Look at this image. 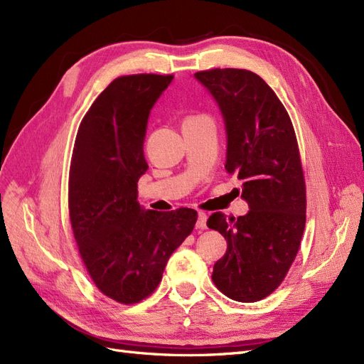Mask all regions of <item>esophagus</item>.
<instances>
[{
    "mask_svg": "<svg viewBox=\"0 0 364 364\" xmlns=\"http://www.w3.org/2000/svg\"><path fill=\"white\" fill-rule=\"evenodd\" d=\"M206 218L208 215L205 213L197 214V223H196L197 229H206Z\"/></svg>",
    "mask_w": 364,
    "mask_h": 364,
    "instance_id": "obj_1",
    "label": "esophagus"
}]
</instances>
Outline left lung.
Masks as SVG:
<instances>
[{
    "instance_id": "1",
    "label": "left lung",
    "mask_w": 364,
    "mask_h": 364,
    "mask_svg": "<svg viewBox=\"0 0 364 364\" xmlns=\"http://www.w3.org/2000/svg\"><path fill=\"white\" fill-rule=\"evenodd\" d=\"M223 114L228 135L225 168L243 182L250 211L214 213L208 228L228 241L214 264L215 287L238 302H257L284 281L301 246L306 191L289 112L255 73L214 68L196 73Z\"/></svg>"
}]
</instances>
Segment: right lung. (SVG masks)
<instances>
[{
	"mask_svg": "<svg viewBox=\"0 0 364 364\" xmlns=\"http://www.w3.org/2000/svg\"><path fill=\"white\" fill-rule=\"evenodd\" d=\"M173 75H121L95 98L77 130L68 208L80 258L95 287L132 305L156 290L171 253L197 222L191 208L142 209L138 179L149 168L150 109Z\"/></svg>",
	"mask_w": 364,
	"mask_h": 364,
	"instance_id": "right-lung-1",
	"label": "right lung"
}]
</instances>
